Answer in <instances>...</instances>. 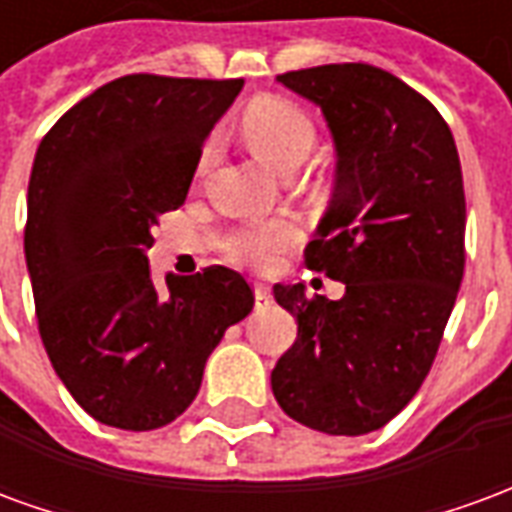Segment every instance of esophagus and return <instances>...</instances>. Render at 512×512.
I'll return each mask as SVG.
<instances>
[{
    "label": "esophagus",
    "mask_w": 512,
    "mask_h": 512,
    "mask_svg": "<svg viewBox=\"0 0 512 512\" xmlns=\"http://www.w3.org/2000/svg\"><path fill=\"white\" fill-rule=\"evenodd\" d=\"M255 304L257 307H268L271 304V290L266 285H255Z\"/></svg>",
    "instance_id": "1"
}]
</instances>
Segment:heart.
I'll list each match as a JSON object with an SVG mask.
<instances>
[{
    "instance_id": "heart-1",
    "label": "heart",
    "mask_w": 512,
    "mask_h": 512,
    "mask_svg": "<svg viewBox=\"0 0 512 512\" xmlns=\"http://www.w3.org/2000/svg\"><path fill=\"white\" fill-rule=\"evenodd\" d=\"M244 136L257 158L277 172L301 167L315 147V126L301 106L285 98H260L244 112ZM213 153V139L202 147L197 167H208ZM299 230L285 219L268 222H244L227 230L222 238V252L238 266H268L290 244H296Z\"/></svg>"
}]
</instances>
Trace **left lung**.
Instances as JSON below:
<instances>
[{"label":"left lung","mask_w":512,"mask_h":512,"mask_svg":"<svg viewBox=\"0 0 512 512\" xmlns=\"http://www.w3.org/2000/svg\"><path fill=\"white\" fill-rule=\"evenodd\" d=\"M323 112L334 194L307 268L343 299L274 285L296 343L271 370L290 419L329 436L384 428L417 395L463 279L466 200L458 147L428 98L365 62L277 76Z\"/></svg>","instance_id":"obj_1"}]
</instances>
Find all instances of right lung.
I'll list each match as a JSON object with an SVG mask.
<instances>
[{
    "instance_id": "1",
    "label": "right lung",
    "mask_w": 512,
    "mask_h": 512,
    "mask_svg": "<svg viewBox=\"0 0 512 512\" xmlns=\"http://www.w3.org/2000/svg\"><path fill=\"white\" fill-rule=\"evenodd\" d=\"M241 79L134 73L82 98L43 136L27 191L24 255L43 348L73 400L120 430L178 419L227 326L255 296L233 268L147 266L158 216L186 202L202 145Z\"/></svg>"
}]
</instances>
